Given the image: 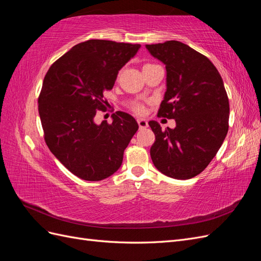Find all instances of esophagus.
Masks as SVG:
<instances>
[{
	"label": "esophagus",
	"instance_id": "34e87169",
	"mask_svg": "<svg viewBox=\"0 0 261 261\" xmlns=\"http://www.w3.org/2000/svg\"><path fill=\"white\" fill-rule=\"evenodd\" d=\"M137 123H138V125H139V128H140V129H144V128H147V127H148V121L145 120V118H138Z\"/></svg>",
	"mask_w": 261,
	"mask_h": 261
}]
</instances>
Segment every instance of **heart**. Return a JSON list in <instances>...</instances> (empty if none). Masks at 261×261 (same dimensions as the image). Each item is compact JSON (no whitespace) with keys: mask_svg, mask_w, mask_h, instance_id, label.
<instances>
[{"mask_svg":"<svg viewBox=\"0 0 261 261\" xmlns=\"http://www.w3.org/2000/svg\"><path fill=\"white\" fill-rule=\"evenodd\" d=\"M148 65H153V64H147L145 66H148ZM130 110L137 115H143L146 112L145 105L140 103V102H134V103L130 106Z\"/></svg>","mask_w":261,"mask_h":261,"instance_id":"1","label":"heart"}]
</instances>
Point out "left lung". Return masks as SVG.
<instances>
[{"instance_id": "obj_1", "label": "left lung", "mask_w": 261, "mask_h": 261, "mask_svg": "<svg viewBox=\"0 0 261 261\" xmlns=\"http://www.w3.org/2000/svg\"><path fill=\"white\" fill-rule=\"evenodd\" d=\"M146 48L167 68V91L158 116L176 122L173 129L149 122L155 136L150 155L164 175L192 178L208 167L228 130L230 105L222 77L207 57L179 41Z\"/></svg>"}]
</instances>
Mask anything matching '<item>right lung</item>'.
<instances>
[{
  "instance_id": "obj_1",
  "label": "right lung",
  "mask_w": 261,
  "mask_h": 261,
  "mask_svg": "<svg viewBox=\"0 0 261 261\" xmlns=\"http://www.w3.org/2000/svg\"><path fill=\"white\" fill-rule=\"evenodd\" d=\"M140 44L91 39L74 45L46 72L38 98L43 136L50 151L85 180H101L121 167L124 150L138 129L132 115L116 111L113 122L93 121L107 109L120 70Z\"/></svg>"
}]
</instances>
